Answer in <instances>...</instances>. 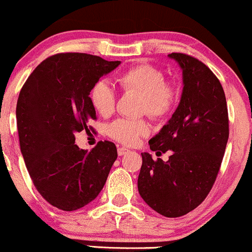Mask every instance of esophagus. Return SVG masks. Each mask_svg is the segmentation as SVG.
<instances>
[{
    "mask_svg": "<svg viewBox=\"0 0 252 252\" xmlns=\"http://www.w3.org/2000/svg\"><path fill=\"white\" fill-rule=\"evenodd\" d=\"M127 152H129V150L127 149V148H125V147H120V148H118V154L120 155V157H123V155H125Z\"/></svg>",
    "mask_w": 252,
    "mask_h": 252,
    "instance_id": "obj_1",
    "label": "esophagus"
}]
</instances>
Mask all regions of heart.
I'll return each instance as SVG.
<instances>
[{"label":"heart","mask_w":252,"mask_h":252,"mask_svg":"<svg viewBox=\"0 0 252 252\" xmlns=\"http://www.w3.org/2000/svg\"><path fill=\"white\" fill-rule=\"evenodd\" d=\"M119 86L126 92L133 91L142 94V111L153 118L161 119L168 115L177 99V92L173 85L165 82V74L161 69L152 64L142 63L132 65L116 76ZM90 99L99 115L110 116L115 110L116 93L104 80L97 81L91 88ZM107 133L110 138L126 145L138 143L142 137L150 133V125L147 121L118 119L109 124Z\"/></svg>","instance_id":"b5f03b06"}]
</instances>
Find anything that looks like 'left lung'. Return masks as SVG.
<instances>
[{
    "instance_id": "obj_1",
    "label": "left lung",
    "mask_w": 252,
    "mask_h": 252,
    "mask_svg": "<svg viewBox=\"0 0 252 252\" xmlns=\"http://www.w3.org/2000/svg\"><path fill=\"white\" fill-rule=\"evenodd\" d=\"M182 69L183 91L172 118L149 141L150 150L170 153L167 161L142 153L138 191L165 217L198 207L211 190L229 136L224 91L216 75L194 57L168 54Z\"/></svg>"
}]
</instances>
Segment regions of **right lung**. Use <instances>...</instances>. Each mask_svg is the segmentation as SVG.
<instances>
[{"label": "right lung", "mask_w": 252, "mask_h": 252, "mask_svg": "<svg viewBox=\"0 0 252 252\" xmlns=\"http://www.w3.org/2000/svg\"><path fill=\"white\" fill-rule=\"evenodd\" d=\"M119 65L92 54H54L36 66L20 91V150L35 188L57 209L75 211L94 200L118 158L113 142L100 141L87 152L75 144V133L90 131L88 121L97 119L91 88Z\"/></svg>", "instance_id": "obj_1"}]
</instances>
